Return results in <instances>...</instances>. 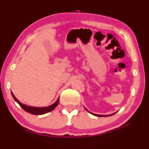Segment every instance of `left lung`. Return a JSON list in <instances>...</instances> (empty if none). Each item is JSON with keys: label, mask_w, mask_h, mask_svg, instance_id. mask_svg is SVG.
Segmentation results:
<instances>
[{"label": "left lung", "mask_w": 149, "mask_h": 149, "mask_svg": "<svg viewBox=\"0 0 149 149\" xmlns=\"http://www.w3.org/2000/svg\"><path fill=\"white\" fill-rule=\"evenodd\" d=\"M86 110H87V109H86ZM87 111H88L89 113H91L94 115V116H98V117H107V116H113V115H114V114H111V115H109V116H102V115H96V114H94V113H93L90 112L88 110H87Z\"/></svg>", "instance_id": "left-lung-1"}]
</instances>
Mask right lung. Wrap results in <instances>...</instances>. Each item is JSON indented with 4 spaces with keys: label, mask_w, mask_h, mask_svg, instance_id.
<instances>
[{
    "label": "right lung",
    "mask_w": 149,
    "mask_h": 149,
    "mask_svg": "<svg viewBox=\"0 0 149 149\" xmlns=\"http://www.w3.org/2000/svg\"><path fill=\"white\" fill-rule=\"evenodd\" d=\"M11 95L15 99V101L19 104L20 107L26 111L27 112H28L29 113L33 114V115H42V114L47 113L53 111L54 109L57 106L58 102H59V98H58L57 100H56L54 104H51V105H50L49 107H34L27 106L26 104H22V102H20L17 99L15 96L13 94V93H11Z\"/></svg>",
    "instance_id": "right-lung-1"
}]
</instances>
